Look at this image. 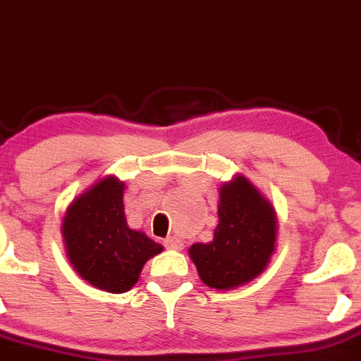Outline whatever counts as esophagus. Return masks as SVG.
I'll return each instance as SVG.
<instances>
[{
    "label": "esophagus",
    "mask_w": 361,
    "mask_h": 361,
    "mask_svg": "<svg viewBox=\"0 0 361 361\" xmlns=\"http://www.w3.org/2000/svg\"><path fill=\"white\" fill-rule=\"evenodd\" d=\"M164 244H165V247L174 249V251H180V249H183V240H181L180 237H174V235H171V237L165 238Z\"/></svg>",
    "instance_id": "1"
}]
</instances>
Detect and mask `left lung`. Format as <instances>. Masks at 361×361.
I'll return each instance as SVG.
<instances>
[{
	"label": "left lung",
	"instance_id": "1",
	"mask_svg": "<svg viewBox=\"0 0 361 361\" xmlns=\"http://www.w3.org/2000/svg\"><path fill=\"white\" fill-rule=\"evenodd\" d=\"M219 224L214 240L188 249L204 285L217 290L245 285L265 271L278 237L274 207L237 174L219 188Z\"/></svg>",
	"mask_w": 361,
	"mask_h": 361
}]
</instances>
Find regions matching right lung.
<instances>
[{"mask_svg": "<svg viewBox=\"0 0 361 361\" xmlns=\"http://www.w3.org/2000/svg\"><path fill=\"white\" fill-rule=\"evenodd\" d=\"M124 183L106 176L67 207L62 222L74 271L104 292L121 294L139 281L144 264L164 251L146 233L131 230L124 215Z\"/></svg>", "mask_w": 361, "mask_h": 361, "instance_id": "add662e5", "label": "right lung"}]
</instances>
